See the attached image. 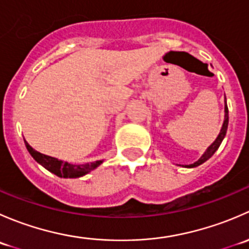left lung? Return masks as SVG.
Here are the masks:
<instances>
[{"label": "left lung", "mask_w": 249, "mask_h": 249, "mask_svg": "<svg viewBox=\"0 0 249 249\" xmlns=\"http://www.w3.org/2000/svg\"><path fill=\"white\" fill-rule=\"evenodd\" d=\"M224 110H225V115H224V122H223V126L222 129H220V132L219 135H218V137L215 139L214 142L212 143V144L210 145V147L206 149V152L203 153L202 157L200 158L197 161H195L194 164H190V165H183V167H189V169H192V167H196L199 166V165L203 164L205 161H207L208 159H210L211 157H212L213 154L215 153V150L219 148L220 143H222V141L224 140L225 135H227V130H228V124H229V109H228V106H227V100H225V107H224Z\"/></svg>", "instance_id": "8db88e82"}]
</instances>
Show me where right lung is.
Here are the masks:
<instances>
[{"mask_svg":"<svg viewBox=\"0 0 249 249\" xmlns=\"http://www.w3.org/2000/svg\"><path fill=\"white\" fill-rule=\"evenodd\" d=\"M25 141V140H24ZM25 145H26L27 150L30 154L32 155L35 160L42 166L46 167L48 171L53 172L54 175L59 176V177L64 178H78L82 176L87 175L92 170L96 169L97 166L102 164V160H97L95 162H90V164H83V165H73L70 164L67 161H62V160L56 159V158L49 157V155L42 154V153L35 150L29 143L25 141Z\"/></svg>","mask_w":249,"mask_h":249,"instance_id":"1","label":"right lung"}]
</instances>
